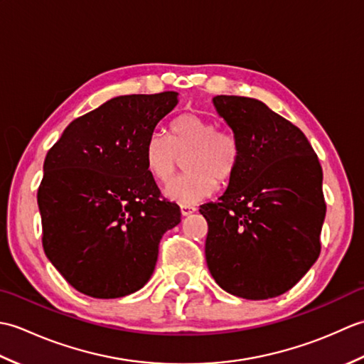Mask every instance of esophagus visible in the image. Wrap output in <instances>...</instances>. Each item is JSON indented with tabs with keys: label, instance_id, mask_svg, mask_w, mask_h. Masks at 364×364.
<instances>
[{
	"label": "esophagus",
	"instance_id": "esophagus-1",
	"mask_svg": "<svg viewBox=\"0 0 364 364\" xmlns=\"http://www.w3.org/2000/svg\"><path fill=\"white\" fill-rule=\"evenodd\" d=\"M180 210H181V215H183V218H188V215L194 214V213L197 211L194 206H189V205H181Z\"/></svg>",
	"mask_w": 364,
	"mask_h": 364
}]
</instances>
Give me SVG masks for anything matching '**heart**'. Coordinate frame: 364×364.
I'll return each mask as SVG.
<instances>
[{
  "label": "heart",
  "instance_id": "b5f03b06",
  "mask_svg": "<svg viewBox=\"0 0 364 364\" xmlns=\"http://www.w3.org/2000/svg\"><path fill=\"white\" fill-rule=\"evenodd\" d=\"M183 156L188 173L168 183L164 196L180 205H194L210 197L218 183L235 176L241 145L231 131L218 129L213 120L189 112L172 122L168 136L153 133L144 149L145 167L158 183L172 180Z\"/></svg>",
  "mask_w": 364,
  "mask_h": 364
}]
</instances>
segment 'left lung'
<instances>
[{
    "label": "left lung",
    "instance_id": "8db88e82",
    "mask_svg": "<svg viewBox=\"0 0 364 364\" xmlns=\"http://www.w3.org/2000/svg\"><path fill=\"white\" fill-rule=\"evenodd\" d=\"M215 111L241 145V162L208 222L206 264L223 291L264 300L289 291L321 253L322 168L301 131L255 98L218 95Z\"/></svg>",
    "mask_w": 364,
    "mask_h": 364
}]
</instances>
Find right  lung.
<instances>
[{
    "label": "right lung",
    "instance_id": "1",
    "mask_svg": "<svg viewBox=\"0 0 364 364\" xmlns=\"http://www.w3.org/2000/svg\"><path fill=\"white\" fill-rule=\"evenodd\" d=\"M176 105V92L111 98L46 154L37 192L43 250L76 291L117 299L150 280L161 237L181 213L159 197L144 149Z\"/></svg>",
    "mask_w": 364,
    "mask_h": 364
}]
</instances>
